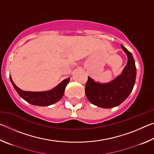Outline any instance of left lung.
I'll return each instance as SVG.
<instances>
[{"instance_id":"1","label":"left lung","mask_w":154,"mask_h":154,"mask_svg":"<svg viewBox=\"0 0 154 154\" xmlns=\"http://www.w3.org/2000/svg\"><path fill=\"white\" fill-rule=\"evenodd\" d=\"M126 53L128 62L122 73L108 83L95 82L88 77L85 92L90 102L98 107L109 109L120 105L128 97L133 89L137 69L132 54L121 45Z\"/></svg>"}]
</instances>
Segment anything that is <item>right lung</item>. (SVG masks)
Segmentation results:
<instances>
[{
  "label": "right lung",
  "mask_w": 154,
  "mask_h": 154,
  "mask_svg": "<svg viewBox=\"0 0 154 154\" xmlns=\"http://www.w3.org/2000/svg\"><path fill=\"white\" fill-rule=\"evenodd\" d=\"M10 80L13 86L16 90L18 94L22 98L31 105L46 106L56 103L62 98L64 95L65 88L69 82L70 78L62 81L58 85L54 87L53 89L43 92H28L20 89L13 82L11 77L10 76Z\"/></svg>",
  "instance_id": "obj_1"
}]
</instances>
